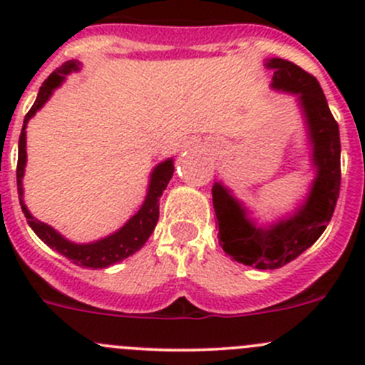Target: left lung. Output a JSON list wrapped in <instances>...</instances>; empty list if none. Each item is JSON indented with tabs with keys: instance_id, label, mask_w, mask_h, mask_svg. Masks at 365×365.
Wrapping results in <instances>:
<instances>
[{
	"instance_id": "obj_1",
	"label": "left lung",
	"mask_w": 365,
	"mask_h": 365,
	"mask_svg": "<svg viewBox=\"0 0 365 365\" xmlns=\"http://www.w3.org/2000/svg\"><path fill=\"white\" fill-rule=\"evenodd\" d=\"M274 68L272 88L298 95L309 127L316 178L305 203L295 215L267 230L256 227L245 208L220 183L212 189L213 208L219 222V242L224 252L238 263L274 270L307 251L332 219L341 189L339 125L327 104L325 93L314 76L281 58L267 63Z\"/></svg>"
}]
</instances>
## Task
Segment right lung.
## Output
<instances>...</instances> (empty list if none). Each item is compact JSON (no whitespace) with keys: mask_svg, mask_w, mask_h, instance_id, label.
<instances>
[{"mask_svg":"<svg viewBox=\"0 0 365 365\" xmlns=\"http://www.w3.org/2000/svg\"><path fill=\"white\" fill-rule=\"evenodd\" d=\"M77 68H79V63L72 60L61 65L58 70H54L43 81V84L38 90V95H36L35 104L31 106V109L24 116L23 130H21L19 135V157H17V192H19V203L29 227L35 231L36 237L43 244H47L51 249L63 254L72 263L79 264L83 268H106L118 263V261L125 259V257L132 256L135 251H139L145 245V242L150 238V235L153 233V230L157 226V220H159V200L162 192L165 190V187H168L173 173H175V165H173L171 159H168L160 162L153 169L152 178H150L148 194H146L145 203L138 210V213L134 217H130L128 222L123 227H120L116 233L109 235V237L102 238V240L91 242V244H73V242L61 237L56 230L36 220L28 212L23 200V176L26 165V123H28L33 114L46 104V101L51 97L53 90H56L63 83L65 76Z\"/></svg>","mask_w":365,"mask_h":365,"instance_id":"1","label":"right lung"}]
</instances>
